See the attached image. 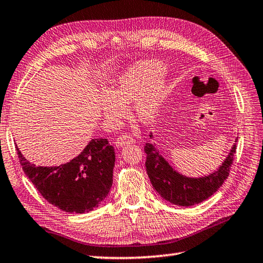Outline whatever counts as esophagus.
Masks as SVG:
<instances>
[{
	"label": "esophagus",
	"mask_w": 263,
	"mask_h": 263,
	"mask_svg": "<svg viewBox=\"0 0 263 263\" xmlns=\"http://www.w3.org/2000/svg\"><path fill=\"white\" fill-rule=\"evenodd\" d=\"M135 138H132L130 136H120L115 141V145L116 147L121 148V147H124L125 145H127V143H133L135 142Z\"/></svg>",
	"instance_id": "esophagus-1"
}]
</instances>
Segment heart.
<instances>
[{"mask_svg": "<svg viewBox=\"0 0 263 263\" xmlns=\"http://www.w3.org/2000/svg\"><path fill=\"white\" fill-rule=\"evenodd\" d=\"M165 66L158 60H145L128 67L118 75L107 92L97 98V107L104 120L114 124L124 116L125 105L143 124L155 120L166 97Z\"/></svg>", "mask_w": 263, "mask_h": 263, "instance_id": "b5f03b06", "label": "heart"}]
</instances>
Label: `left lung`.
Masks as SVG:
<instances>
[{"label":"left lung","instance_id":"obj_1","mask_svg":"<svg viewBox=\"0 0 263 263\" xmlns=\"http://www.w3.org/2000/svg\"><path fill=\"white\" fill-rule=\"evenodd\" d=\"M151 139L153 135L149 136ZM237 142V138L236 141ZM146 170L153 187L163 199L179 206H193L212 196L228 178L231 164L234 162L236 143L231 147L228 156L217 171L200 178H189L176 171L159 154L155 143L147 142Z\"/></svg>","mask_w":263,"mask_h":263}]
</instances>
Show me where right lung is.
Listing matches in <instances>:
<instances>
[{"label": "right lung", "mask_w": 263, "mask_h": 263, "mask_svg": "<svg viewBox=\"0 0 263 263\" xmlns=\"http://www.w3.org/2000/svg\"><path fill=\"white\" fill-rule=\"evenodd\" d=\"M24 172L50 204L68 213L99 206L112 184L114 147L107 139H92L79 156L59 166H36L15 145Z\"/></svg>", "instance_id": "1"}]
</instances>
